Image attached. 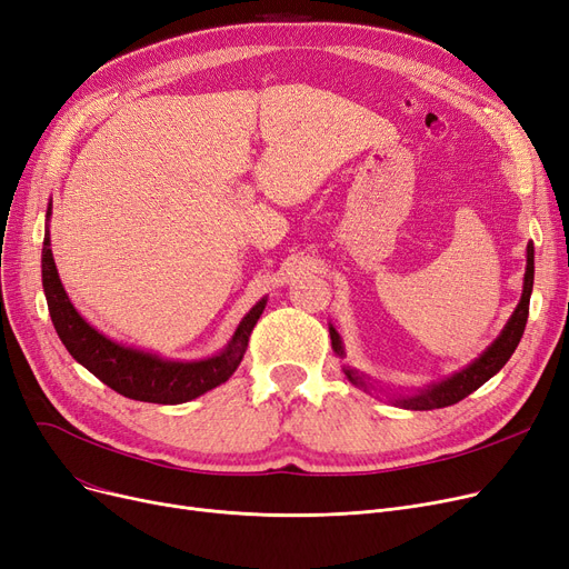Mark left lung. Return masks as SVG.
<instances>
[{
    "label": "left lung",
    "mask_w": 569,
    "mask_h": 569,
    "mask_svg": "<svg viewBox=\"0 0 569 569\" xmlns=\"http://www.w3.org/2000/svg\"><path fill=\"white\" fill-rule=\"evenodd\" d=\"M528 264H526V277H523V292H521V302L513 309L511 318L507 320L505 330L500 337L492 341L488 349L475 360L469 362L460 372L447 377L439 383H432L423 390H418L416 395H407V398H398L395 405L413 409V411H428V409H441V407H451L460 400H465L467 395H472L477 388H481L490 377H496L500 369L507 365L511 353L516 351L518 341L523 337L526 323H528V311H530V292H532V281H535V246L528 243ZM330 339H332V349L339 358H343V343L339 332L330 326ZM343 375L351 383L360 386L362 390L369 388L362 375H358L356 369L343 367Z\"/></svg>",
    "instance_id": "obj_1"
}]
</instances>
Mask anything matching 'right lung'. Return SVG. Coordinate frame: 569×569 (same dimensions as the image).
Wrapping results in <instances>:
<instances>
[{"instance_id":"obj_1","label":"right lung","mask_w":569,"mask_h":569,"mask_svg":"<svg viewBox=\"0 0 569 569\" xmlns=\"http://www.w3.org/2000/svg\"><path fill=\"white\" fill-rule=\"evenodd\" d=\"M46 218H51V204H48ZM41 281L56 332L71 358L81 362L102 383L120 392L122 398L153 405H181L226 383L239 367L246 346H249V337L267 305V298H262L241 318L232 339L218 356L181 362L111 341L86 323L62 288L48 230L41 249Z\"/></svg>"}]
</instances>
